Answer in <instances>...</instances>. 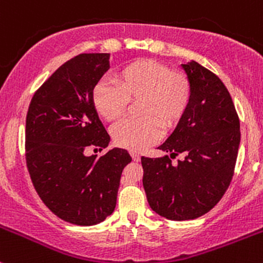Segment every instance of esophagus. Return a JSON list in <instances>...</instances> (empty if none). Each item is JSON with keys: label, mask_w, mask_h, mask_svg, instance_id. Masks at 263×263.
I'll list each match as a JSON object with an SVG mask.
<instances>
[{"label": "esophagus", "mask_w": 263, "mask_h": 263, "mask_svg": "<svg viewBox=\"0 0 263 263\" xmlns=\"http://www.w3.org/2000/svg\"><path fill=\"white\" fill-rule=\"evenodd\" d=\"M131 157H132V159L135 160V162H139L140 158H141V157H140V154H137V153H135V152L131 153Z\"/></svg>", "instance_id": "esophagus-1"}]
</instances>
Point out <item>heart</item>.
I'll return each mask as SVG.
<instances>
[{
	"label": "heart",
	"mask_w": 263,
	"mask_h": 263,
	"mask_svg": "<svg viewBox=\"0 0 263 263\" xmlns=\"http://www.w3.org/2000/svg\"><path fill=\"white\" fill-rule=\"evenodd\" d=\"M116 86L99 82L93 86L91 101L96 113L111 122L123 116L129 103L140 101L141 119H126L111 128L116 145L141 152L165 131L176 128L185 117L191 99L187 77L172 72L168 65L152 59L132 61L114 76Z\"/></svg>",
	"instance_id": "b5f03b06"
}]
</instances>
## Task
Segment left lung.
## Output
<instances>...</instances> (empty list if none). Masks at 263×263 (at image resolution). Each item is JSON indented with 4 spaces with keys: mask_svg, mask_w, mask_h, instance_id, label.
I'll return each mask as SVG.
<instances>
[{
    "mask_svg": "<svg viewBox=\"0 0 263 263\" xmlns=\"http://www.w3.org/2000/svg\"><path fill=\"white\" fill-rule=\"evenodd\" d=\"M191 87L185 117L158 149L185 159L172 164L168 155L141 158L150 208L172 221L194 220L210 212L228 190L234 175L240 123L222 81L190 60L181 64Z\"/></svg>",
    "mask_w": 263,
    "mask_h": 263,
    "instance_id": "obj_1",
    "label": "left lung"
}]
</instances>
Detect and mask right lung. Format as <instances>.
<instances>
[{
  "label": "right lung",
  "instance_id": "add662e5",
  "mask_svg": "<svg viewBox=\"0 0 263 263\" xmlns=\"http://www.w3.org/2000/svg\"><path fill=\"white\" fill-rule=\"evenodd\" d=\"M110 53H81L63 64L37 90L25 123L30 178L46 207L80 226L100 223L114 212L122 171L132 158L113 147L86 155L88 146L106 147L110 136L91 101V92L110 68Z\"/></svg>",
  "mask_w": 263,
  "mask_h": 263
}]
</instances>
